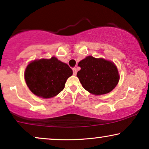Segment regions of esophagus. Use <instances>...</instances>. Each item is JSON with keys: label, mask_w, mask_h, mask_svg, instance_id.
<instances>
[{"label": "esophagus", "mask_w": 149, "mask_h": 149, "mask_svg": "<svg viewBox=\"0 0 149 149\" xmlns=\"http://www.w3.org/2000/svg\"><path fill=\"white\" fill-rule=\"evenodd\" d=\"M72 71H73V74H74V75H76V74H77V69L75 68H74L72 69Z\"/></svg>", "instance_id": "esophagus-1"}]
</instances>
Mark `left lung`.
Masks as SVG:
<instances>
[{
	"mask_svg": "<svg viewBox=\"0 0 149 149\" xmlns=\"http://www.w3.org/2000/svg\"><path fill=\"white\" fill-rule=\"evenodd\" d=\"M78 66L81 70L77 76L85 89L92 94L109 93L119 82L117 67L110 61L88 56L79 62Z\"/></svg>",
	"mask_w": 149,
	"mask_h": 149,
	"instance_id": "left-lung-1",
	"label": "left lung"
}]
</instances>
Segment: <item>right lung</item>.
I'll return each instance as SVG.
<instances>
[{
	"label": "right lung",
	"instance_id": "right-lung-1",
	"mask_svg": "<svg viewBox=\"0 0 149 149\" xmlns=\"http://www.w3.org/2000/svg\"><path fill=\"white\" fill-rule=\"evenodd\" d=\"M24 74L26 84L34 94L49 98L64 89L72 70L68 64L52 57L49 60L41 59L30 63Z\"/></svg>",
	"mask_w": 149,
	"mask_h": 149
}]
</instances>
